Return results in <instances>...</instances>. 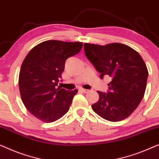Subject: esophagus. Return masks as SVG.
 Segmentation results:
<instances>
[{"instance_id":"34e87169","label":"esophagus","mask_w":159,"mask_h":159,"mask_svg":"<svg viewBox=\"0 0 159 159\" xmlns=\"http://www.w3.org/2000/svg\"><path fill=\"white\" fill-rule=\"evenodd\" d=\"M80 91H81L82 93H88V92H89V89H83V88H80Z\"/></svg>"}]
</instances>
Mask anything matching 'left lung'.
I'll return each instance as SVG.
<instances>
[{
	"label": "left lung",
	"mask_w": 159,
	"mask_h": 159,
	"mask_svg": "<svg viewBox=\"0 0 159 159\" xmlns=\"http://www.w3.org/2000/svg\"><path fill=\"white\" fill-rule=\"evenodd\" d=\"M84 49L101 79L105 77L111 80L106 93L98 91L100 97L92 105L93 111L112 122L128 118L141 102L146 88L148 72L141 55L119 43H84Z\"/></svg>",
	"instance_id": "left-lung-1"
}]
</instances>
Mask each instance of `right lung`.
Segmentation results:
<instances>
[{
    "label": "right lung",
    "instance_id": "add662e5",
    "mask_svg": "<svg viewBox=\"0 0 159 159\" xmlns=\"http://www.w3.org/2000/svg\"><path fill=\"white\" fill-rule=\"evenodd\" d=\"M82 45L46 41L34 47L24 59L18 78L20 97L30 113L40 120L52 123L68 112L78 90L57 86L66 60L81 51Z\"/></svg>",
    "mask_w": 159,
    "mask_h": 159
}]
</instances>
